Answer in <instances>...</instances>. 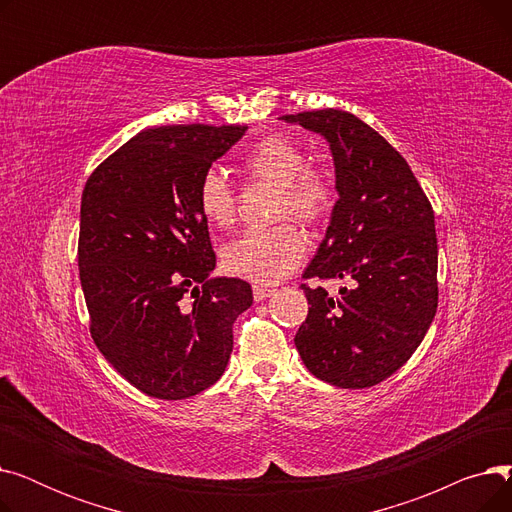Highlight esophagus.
<instances>
[{
	"mask_svg": "<svg viewBox=\"0 0 512 512\" xmlns=\"http://www.w3.org/2000/svg\"><path fill=\"white\" fill-rule=\"evenodd\" d=\"M274 292H276V290H274V288H270V286H253V297H255V301H265V299H270Z\"/></svg>",
	"mask_w": 512,
	"mask_h": 512,
	"instance_id": "1",
	"label": "esophagus"
}]
</instances>
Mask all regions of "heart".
<instances>
[{
	"label": "heart",
	"mask_w": 512,
	"mask_h": 512,
	"mask_svg": "<svg viewBox=\"0 0 512 512\" xmlns=\"http://www.w3.org/2000/svg\"><path fill=\"white\" fill-rule=\"evenodd\" d=\"M245 170L278 186V220L297 218L309 226L330 218L336 205V186L328 172L309 166L301 145L286 137H265L245 155ZM199 211L215 228H228L236 220V195L220 170H207L197 186ZM307 253V238L294 224L267 230H247L222 249V265L232 276L257 284L284 280Z\"/></svg>",
	"instance_id": "b5f03b06"
}]
</instances>
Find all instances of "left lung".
I'll use <instances>...</instances> for the list:
<instances>
[{
    "label": "left lung",
    "instance_id": "left-lung-1",
    "mask_svg": "<svg viewBox=\"0 0 512 512\" xmlns=\"http://www.w3.org/2000/svg\"><path fill=\"white\" fill-rule=\"evenodd\" d=\"M330 143L338 201L303 278L344 280L338 294L303 284L309 313L294 336L315 378L338 388L384 382L417 351L438 309L434 209L409 164L357 116H282Z\"/></svg>",
    "mask_w": 512,
    "mask_h": 512
}]
</instances>
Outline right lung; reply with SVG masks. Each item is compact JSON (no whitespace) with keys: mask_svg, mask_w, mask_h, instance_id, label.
Instances as JSON below:
<instances>
[{"mask_svg":"<svg viewBox=\"0 0 512 512\" xmlns=\"http://www.w3.org/2000/svg\"><path fill=\"white\" fill-rule=\"evenodd\" d=\"M247 126L147 128L95 168L80 201L78 270L91 336L126 382L161 400L222 378L251 286L213 278L201 176Z\"/></svg>","mask_w":512,"mask_h":512,"instance_id":"right-lung-1","label":"right lung"}]
</instances>
